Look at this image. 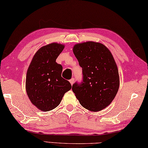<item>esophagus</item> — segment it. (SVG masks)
I'll return each mask as SVG.
<instances>
[{
	"instance_id": "esophagus-1",
	"label": "esophagus",
	"mask_w": 148,
	"mask_h": 148,
	"mask_svg": "<svg viewBox=\"0 0 148 148\" xmlns=\"http://www.w3.org/2000/svg\"><path fill=\"white\" fill-rule=\"evenodd\" d=\"M74 81H75L74 78H71V79L69 80V81H70V83H71V84H73V83H74Z\"/></svg>"
}]
</instances>
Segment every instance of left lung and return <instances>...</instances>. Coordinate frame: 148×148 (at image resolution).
Wrapping results in <instances>:
<instances>
[{"label": "left lung", "instance_id": "left-lung-1", "mask_svg": "<svg viewBox=\"0 0 148 148\" xmlns=\"http://www.w3.org/2000/svg\"><path fill=\"white\" fill-rule=\"evenodd\" d=\"M74 54L82 67L83 80L72 85V91L83 108L99 111L114 99L119 86L117 65L104 45L88 41L76 45Z\"/></svg>", "mask_w": 148, "mask_h": 148}]
</instances>
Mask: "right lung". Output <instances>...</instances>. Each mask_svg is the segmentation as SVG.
Masks as SVG:
<instances>
[{
  "instance_id": "right-lung-1",
  "label": "right lung",
  "mask_w": 148,
  "mask_h": 148,
  "mask_svg": "<svg viewBox=\"0 0 148 148\" xmlns=\"http://www.w3.org/2000/svg\"><path fill=\"white\" fill-rule=\"evenodd\" d=\"M64 46L51 43L40 48L28 69L26 91L30 101L42 111L56 108L64 94L72 88L62 77L63 67L56 62Z\"/></svg>"
}]
</instances>
